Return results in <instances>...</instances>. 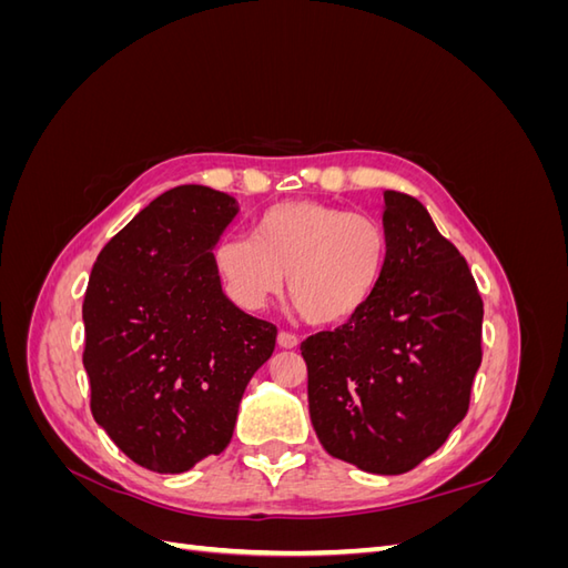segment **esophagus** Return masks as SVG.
<instances>
[{"label": "esophagus", "mask_w": 568, "mask_h": 568, "mask_svg": "<svg viewBox=\"0 0 568 568\" xmlns=\"http://www.w3.org/2000/svg\"><path fill=\"white\" fill-rule=\"evenodd\" d=\"M277 346L280 348H296L298 338H296V334H291V332H280L277 334Z\"/></svg>", "instance_id": "1"}]
</instances>
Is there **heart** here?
Instances as JSON below:
<instances>
[{
    "label": "heart",
    "instance_id": "obj_1",
    "mask_svg": "<svg viewBox=\"0 0 568 568\" xmlns=\"http://www.w3.org/2000/svg\"><path fill=\"white\" fill-rule=\"evenodd\" d=\"M388 263L376 217L320 201H284L255 217L253 239L225 236L213 265L227 296L261 307L282 291L311 324L353 320L374 296Z\"/></svg>",
    "mask_w": 568,
    "mask_h": 568
}]
</instances>
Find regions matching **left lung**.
<instances>
[{
  "instance_id": "8db88e82",
  "label": "left lung",
  "mask_w": 568,
  "mask_h": 568,
  "mask_svg": "<svg viewBox=\"0 0 568 568\" xmlns=\"http://www.w3.org/2000/svg\"><path fill=\"white\" fill-rule=\"evenodd\" d=\"M388 263L369 303L301 343L322 448L369 474H405L469 409L484 301L467 261L415 199L384 192Z\"/></svg>"
}]
</instances>
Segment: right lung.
Masks as SVG:
<instances>
[{
  "label": "right lung",
  "mask_w": 568,
  "mask_h": 568,
  "mask_svg": "<svg viewBox=\"0 0 568 568\" xmlns=\"http://www.w3.org/2000/svg\"><path fill=\"white\" fill-rule=\"evenodd\" d=\"M239 203L182 184L101 248L82 303L92 417L132 462L182 474L232 438L277 326L222 294L213 248Z\"/></svg>",
  "instance_id": "add662e5"
}]
</instances>
